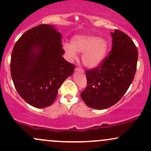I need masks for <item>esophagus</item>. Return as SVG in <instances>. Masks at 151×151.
Masks as SVG:
<instances>
[{
  "label": "esophagus",
  "mask_w": 151,
  "mask_h": 151,
  "mask_svg": "<svg viewBox=\"0 0 151 151\" xmlns=\"http://www.w3.org/2000/svg\"><path fill=\"white\" fill-rule=\"evenodd\" d=\"M75 71L76 72H81V73H84V70H83L82 68H81V67H77V68H75Z\"/></svg>",
  "instance_id": "34e87169"
}]
</instances>
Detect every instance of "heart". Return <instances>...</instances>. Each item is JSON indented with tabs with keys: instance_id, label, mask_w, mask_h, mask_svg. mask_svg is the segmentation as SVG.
I'll use <instances>...</instances> for the list:
<instances>
[{
	"instance_id": "1",
	"label": "heart",
	"mask_w": 151,
	"mask_h": 151,
	"mask_svg": "<svg viewBox=\"0 0 151 151\" xmlns=\"http://www.w3.org/2000/svg\"><path fill=\"white\" fill-rule=\"evenodd\" d=\"M63 48L70 60L77 59V52L82 53L83 64L86 67L93 68L104 60L109 49V42L103 37L78 35L72 38V45L65 43Z\"/></svg>"
}]
</instances>
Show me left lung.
I'll return each instance as SVG.
<instances>
[{"label": "left lung", "instance_id": "left-lung-1", "mask_svg": "<svg viewBox=\"0 0 151 151\" xmlns=\"http://www.w3.org/2000/svg\"><path fill=\"white\" fill-rule=\"evenodd\" d=\"M112 48L99 66L86 70L87 85L81 98L90 108L105 109L116 104L127 91L136 74L138 50L122 31L111 32Z\"/></svg>", "mask_w": 151, "mask_h": 151}]
</instances>
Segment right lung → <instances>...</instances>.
I'll list each match as a JSON object with an SVG mask.
<instances>
[{
    "instance_id": "add662e5",
    "label": "right lung",
    "mask_w": 151,
    "mask_h": 151,
    "mask_svg": "<svg viewBox=\"0 0 151 151\" xmlns=\"http://www.w3.org/2000/svg\"><path fill=\"white\" fill-rule=\"evenodd\" d=\"M62 35L49 25L26 31L15 42L10 72L17 91L36 108L55 101L63 81L73 74L74 66L62 58Z\"/></svg>"
}]
</instances>
